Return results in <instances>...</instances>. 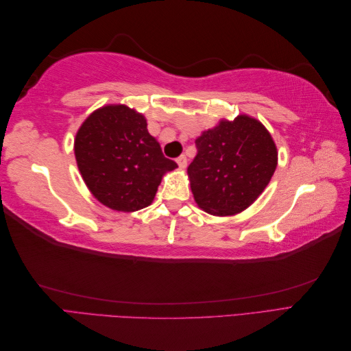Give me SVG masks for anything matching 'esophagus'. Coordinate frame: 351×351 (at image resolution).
<instances>
[{
    "label": "esophagus",
    "instance_id": "esophagus-1",
    "mask_svg": "<svg viewBox=\"0 0 351 351\" xmlns=\"http://www.w3.org/2000/svg\"><path fill=\"white\" fill-rule=\"evenodd\" d=\"M177 164H178V167L180 168H186L187 167V158H186V155H180L177 159Z\"/></svg>",
    "mask_w": 351,
    "mask_h": 351
}]
</instances>
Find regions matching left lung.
<instances>
[{
	"label": "left lung",
	"instance_id": "left-lung-1",
	"mask_svg": "<svg viewBox=\"0 0 351 351\" xmlns=\"http://www.w3.org/2000/svg\"><path fill=\"white\" fill-rule=\"evenodd\" d=\"M187 173L196 204L212 215H234L252 205L277 168V147L254 119L221 121L196 139Z\"/></svg>",
	"mask_w": 351,
	"mask_h": 351
}]
</instances>
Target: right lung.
<instances>
[{"label": "right lung", "instance_id": "right-lung-1", "mask_svg": "<svg viewBox=\"0 0 351 351\" xmlns=\"http://www.w3.org/2000/svg\"><path fill=\"white\" fill-rule=\"evenodd\" d=\"M146 127L142 114L108 105L90 114L76 134L74 154L84 183L114 210L149 206L162 174L177 167Z\"/></svg>", "mask_w": 351, "mask_h": 351}]
</instances>
